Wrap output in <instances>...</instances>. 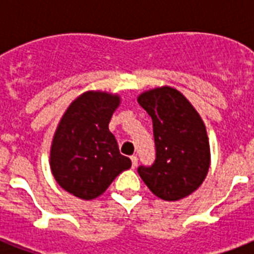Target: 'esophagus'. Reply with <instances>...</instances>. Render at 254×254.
<instances>
[{
	"label": "esophagus",
	"instance_id": "obj_1",
	"mask_svg": "<svg viewBox=\"0 0 254 254\" xmlns=\"http://www.w3.org/2000/svg\"><path fill=\"white\" fill-rule=\"evenodd\" d=\"M130 159H131V166H133V169H135L137 165H138V158H137V155H131Z\"/></svg>",
	"mask_w": 254,
	"mask_h": 254
}]
</instances>
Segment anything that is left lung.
<instances>
[{
  "label": "left lung",
  "instance_id": "8db88e82",
  "mask_svg": "<svg viewBox=\"0 0 254 254\" xmlns=\"http://www.w3.org/2000/svg\"><path fill=\"white\" fill-rule=\"evenodd\" d=\"M137 101L153 120L155 162L138 167L155 196L175 201L200 187L211 163L209 141L200 115L183 93L171 87L142 92Z\"/></svg>",
  "mask_w": 254,
  "mask_h": 254
}]
</instances>
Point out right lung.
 <instances>
[{
  "instance_id": "add662e5",
  "label": "right lung",
  "mask_w": 254,
  "mask_h": 254,
  "mask_svg": "<svg viewBox=\"0 0 254 254\" xmlns=\"http://www.w3.org/2000/svg\"><path fill=\"white\" fill-rule=\"evenodd\" d=\"M117 93L87 91L69 104L54 133L50 167L62 189L92 200L105 192L116 177L130 169L131 161L120 154L109 121L119 108Z\"/></svg>"
}]
</instances>
